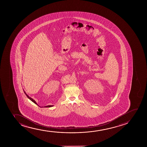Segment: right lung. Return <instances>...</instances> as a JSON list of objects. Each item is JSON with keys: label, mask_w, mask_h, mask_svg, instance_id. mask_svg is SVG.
Here are the masks:
<instances>
[{"label": "right lung", "mask_w": 147, "mask_h": 147, "mask_svg": "<svg viewBox=\"0 0 147 147\" xmlns=\"http://www.w3.org/2000/svg\"><path fill=\"white\" fill-rule=\"evenodd\" d=\"M24 93H25V94H26V96H27V98H28L29 100H31V101H32V102H33L34 103H35V104H36V105H38L37 103H36V102L35 100H33V99L32 98H30V96H29L28 95V94H26V92L24 91ZM38 106H39V105H38ZM39 107H40V106H39ZM53 107V105H47V106H45V107Z\"/></svg>", "instance_id": "1"}]
</instances>
